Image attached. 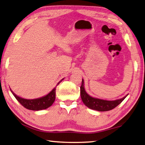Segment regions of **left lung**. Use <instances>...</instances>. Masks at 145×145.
Listing matches in <instances>:
<instances>
[{
	"mask_svg": "<svg viewBox=\"0 0 145 145\" xmlns=\"http://www.w3.org/2000/svg\"><path fill=\"white\" fill-rule=\"evenodd\" d=\"M81 98L83 103L88 108L99 111H106L113 110L122 102L127 97V95L123 98L115 101H107L93 97L86 92L84 88V80L82 79V85L80 87Z\"/></svg>",
	"mask_w": 145,
	"mask_h": 145,
	"instance_id": "obj_1",
	"label": "left lung"
}]
</instances>
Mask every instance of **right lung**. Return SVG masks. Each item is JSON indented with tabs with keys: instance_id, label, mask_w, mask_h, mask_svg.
<instances>
[{
	"instance_id": "add662e5",
	"label": "right lung",
	"mask_w": 145,
	"mask_h": 145,
	"mask_svg": "<svg viewBox=\"0 0 145 145\" xmlns=\"http://www.w3.org/2000/svg\"><path fill=\"white\" fill-rule=\"evenodd\" d=\"M63 79L61 80L57 83V86L62 82ZM56 86V87H57ZM12 94L16 99L17 101L25 108L30 110L33 111H39L42 110H45L48 108L50 107L53 105L55 100V90L56 87H55L51 92L46 95L43 96L42 97L34 99H26L19 97L16 95L10 89Z\"/></svg>"
}]
</instances>
